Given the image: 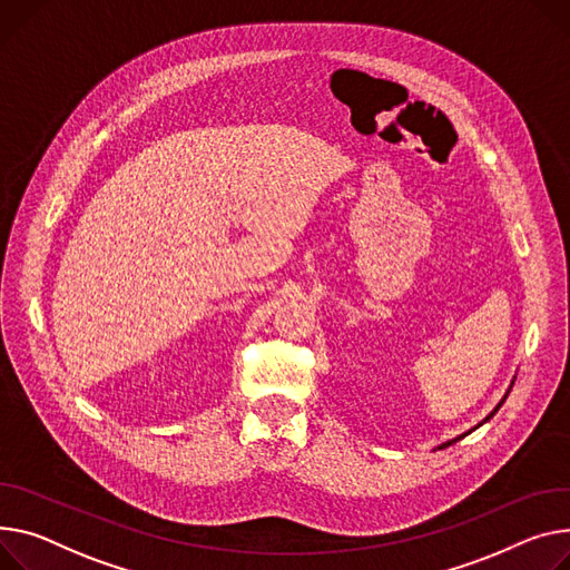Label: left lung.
Instances as JSON below:
<instances>
[{
  "mask_svg": "<svg viewBox=\"0 0 570 570\" xmlns=\"http://www.w3.org/2000/svg\"><path fill=\"white\" fill-rule=\"evenodd\" d=\"M511 387H513V383H511ZM511 387H509V390H507V394H504V399H502V401H500V403H498V405H495V410H492V412H490V414H488V416H485V420H483V422H488V420H492V416H495V412H498V410H500V407H502V403H504V401H507V396H509V392H511ZM483 422H481V424H483ZM481 424H476V426H481ZM476 426H474V429H476ZM474 429H472V431H474ZM468 433H470V431H468ZM468 433H463V435H459V438H453V440H449V442H444V444H440V446H438V449H444V446H449V444H453V442H459V440H461V438H465V435H468Z\"/></svg>",
  "mask_w": 570,
  "mask_h": 570,
  "instance_id": "1",
  "label": "left lung"
}]
</instances>
